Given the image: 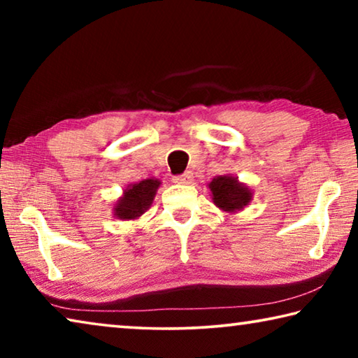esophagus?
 <instances>
[{"label":"esophagus","instance_id":"esophagus-1","mask_svg":"<svg viewBox=\"0 0 358 358\" xmlns=\"http://www.w3.org/2000/svg\"><path fill=\"white\" fill-rule=\"evenodd\" d=\"M172 181L175 185H189L192 181V173L185 172L183 175H177V177L172 178Z\"/></svg>","mask_w":358,"mask_h":358}]
</instances>
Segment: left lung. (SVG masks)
<instances>
[{
	"mask_svg": "<svg viewBox=\"0 0 358 358\" xmlns=\"http://www.w3.org/2000/svg\"><path fill=\"white\" fill-rule=\"evenodd\" d=\"M211 201L226 213H238L252 201V189L232 175H217L208 183Z\"/></svg>",
	"mask_w": 358,
	"mask_h": 358,
	"instance_id": "left-lung-1",
	"label": "left lung"
}]
</instances>
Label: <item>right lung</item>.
Returning a JSON list of instances; mask_svg holds the SVG:
<instances>
[{
    "mask_svg": "<svg viewBox=\"0 0 358 358\" xmlns=\"http://www.w3.org/2000/svg\"><path fill=\"white\" fill-rule=\"evenodd\" d=\"M159 186L161 180L157 178H147L128 185L118 201L113 203V216L121 221L138 220L151 207Z\"/></svg>",
    "mask_w": 358,
    "mask_h": 358,
    "instance_id": "add662e5",
    "label": "right lung"
}]
</instances>
